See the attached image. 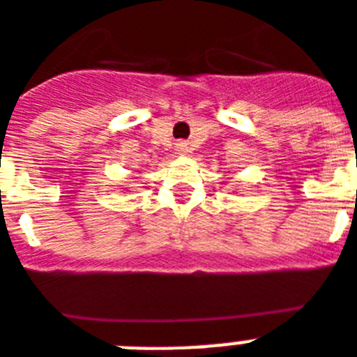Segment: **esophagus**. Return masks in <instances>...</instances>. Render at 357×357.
Here are the masks:
<instances>
[{"instance_id":"34e87169","label":"esophagus","mask_w":357,"mask_h":357,"mask_svg":"<svg viewBox=\"0 0 357 357\" xmlns=\"http://www.w3.org/2000/svg\"><path fill=\"white\" fill-rule=\"evenodd\" d=\"M176 151H178V153H188V144L178 142V144H176Z\"/></svg>"}]
</instances>
